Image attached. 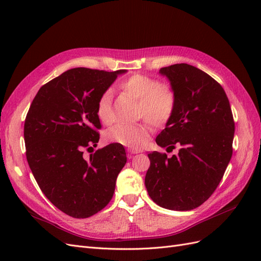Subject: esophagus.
Returning <instances> with one entry per match:
<instances>
[{"mask_svg": "<svg viewBox=\"0 0 261 261\" xmlns=\"http://www.w3.org/2000/svg\"><path fill=\"white\" fill-rule=\"evenodd\" d=\"M127 151H128L130 154H136V153L141 152V150H140V149H132V148H128Z\"/></svg>", "mask_w": 261, "mask_h": 261, "instance_id": "esophagus-1", "label": "esophagus"}]
</instances>
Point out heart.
I'll list each match as a JSON object with an SVG mask.
<instances>
[{
	"label": "heart",
	"instance_id": "b5f03b06",
	"mask_svg": "<svg viewBox=\"0 0 261 261\" xmlns=\"http://www.w3.org/2000/svg\"><path fill=\"white\" fill-rule=\"evenodd\" d=\"M121 88L129 97L138 101L137 113L154 125H164L170 121L175 109V93L168 85H159L154 78L135 74L121 83ZM111 91L101 94L98 100L96 113L103 124L112 123L111 114ZM152 133V127L148 122L136 125L117 124L105 133L108 143L118 144L128 148L143 146Z\"/></svg>",
	"mask_w": 261,
	"mask_h": 261
}]
</instances>
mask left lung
<instances>
[{"label":"left lung","mask_w":261,"mask_h":261,"mask_svg":"<svg viewBox=\"0 0 261 261\" xmlns=\"http://www.w3.org/2000/svg\"><path fill=\"white\" fill-rule=\"evenodd\" d=\"M159 73L175 93V109L155 143L180 149L171 158L148 153L145 185L160 207L187 211L206 201L223 177L233 152V114L222 86L201 69L180 63Z\"/></svg>","instance_id":"8db88e82"}]
</instances>
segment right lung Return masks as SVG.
<instances>
[{"label": "right lung", "instance_id": "right-lung-1", "mask_svg": "<svg viewBox=\"0 0 261 261\" xmlns=\"http://www.w3.org/2000/svg\"><path fill=\"white\" fill-rule=\"evenodd\" d=\"M124 73L68 69L39 89L27 113L23 138L29 168L46 198L73 218L91 217L107 206L127 160L118 144L98 149L88 160L83 156L84 149L93 150L100 138L98 100Z\"/></svg>", "mask_w": 261, "mask_h": 261}]
</instances>
